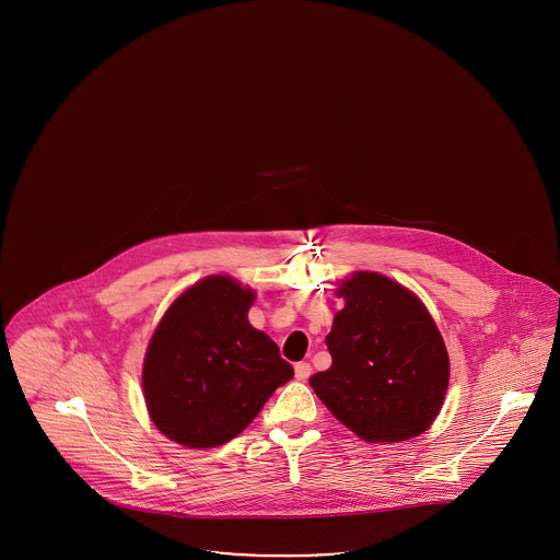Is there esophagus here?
<instances>
[{"mask_svg": "<svg viewBox=\"0 0 560 560\" xmlns=\"http://www.w3.org/2000/svg\"><path fill=\"white\" fill-rule=\"evenodd\" d=\"M293 372H295V380L304 382V380L311 375V372H313V368H311V363L300 361V363H295V365H293Z\"/></svg>", "mask_w": 560, "mask_h": 560, "instance_id": "esophagus-1", "label": "esophagus"}]
</instances>
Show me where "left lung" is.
I'll return each instance as SVG.
<instances>
[{
    "mask_svg": "<svg viewBox=\"0 0 560 560\" xmlns=\"http://www.w3.org/2000/svg\"><path fill=\"white\" fill-rule=\"evenodd\" d=\"M338 293L347 306L325 338L331 368L311 375L313 390L363 441L422 434L450 384V357L434 320L413 293L377 272H354Z\"/></svg>",
    "mask_w": 560,
    "mask_h": 560,
    "instance_id": "8db88e82",
    "label": "left lung"
}]
</instances>
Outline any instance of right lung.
I'll list each match as a JSON object with an SVG mask.
<instances>
[{"label":"right lung","instance_id":"right-lung-1","mask_svg":"<svg viewBox=\"0 0 560 560\" xmlns=\"http://www.w3.org/2000/svg\"><path fill=\"white\" fill-rule=\"evenodd\" d=\"M254 292L213 275L183 293L147 348L142 388L151 420L192 450L235 439L293 368L247 311Z\"/></svg>","mask_w":560,"mask_h":560}]
</instances>
